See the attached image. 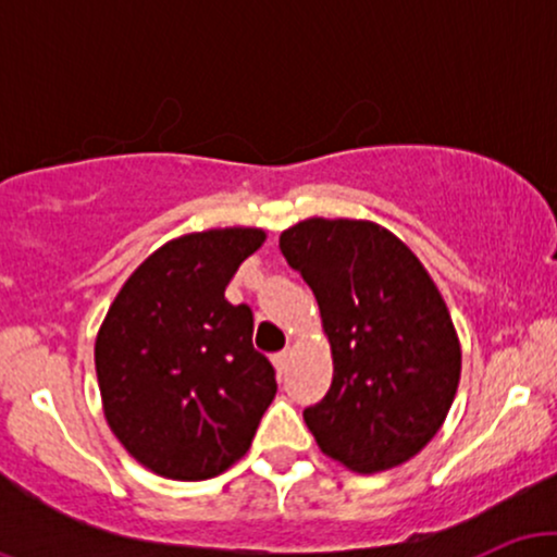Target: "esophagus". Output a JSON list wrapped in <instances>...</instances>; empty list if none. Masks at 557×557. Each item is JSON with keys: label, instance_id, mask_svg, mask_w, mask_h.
<instances>
[{"label": "esophagus", "instance_id": "obj_1", "mask_svg": "<svg viewBox=\"0 0 557 557\" xmlns=\"http://www.w3.org/2000/svg\"><path fill=\"white\" fill-rule=\"evenodd\" d=\"M272 363H274V369H277V372L280 374H283L285 372V369H287V363H290V350H280V354H274L272 356Z\"/></svg>", "mask_w": 557, "mask_h": 557}]
</instances>
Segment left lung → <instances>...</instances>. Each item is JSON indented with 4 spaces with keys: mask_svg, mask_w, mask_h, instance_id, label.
<instances>
[{
    "mask_svg": "<svg viewBox=\"0 0 557 557\" xmlns=\"http://www.w3.org/2000/svg\"><path fill=\"white\" fill-rule=\"evenodd\" d=\"M280 251L314 290L332 385L304 411L324 456L359 474L413 458L450 411L461 345L437 285L411 248L367 220L298 222Z\"/></svg>",
    "mask_w": 557,
    "mask_h": 557,
    "instance_id": "1",
    "label": "left lung"
}]
</instances>
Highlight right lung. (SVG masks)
<instances>
[{
	"mask_svg": "<svg viewBox=\"0 0 557 557\" xmlns=\"http://www.w3.org/2000/svg\"><path fill=\"white\" fill-rule=\"evenodd\" d=\"M264 238L225 227L164 243L107 311L96 337L107 424L159 476L198 482L240 461L277 393L251 309L225 298Z\"/></svg>",
	"mask_w": 557,
	"mask_h": 557,
	"instance_id": "add662e5",
	"label": "right lung"
}]
</instances>
